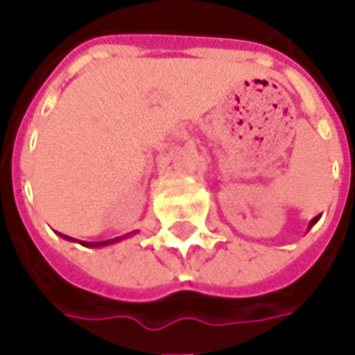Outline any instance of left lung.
Segmentation results:
<instances>
[{
  "instance_id": "8db88e82",
  "label": "left lung",
  "mask_w": 355,
  "mask_h": 355,
  "mask_svg": "<svg viewBox=\"0 0 355 355\" xmlns=\"http://www.w3.org/2000/svg\"><path fill=\"white\" fill-rule=\"evenodd\" d=\"M316 221H318V217H314V219H312V223H310V225H314V223H316Z\"/></svg>"
}]
</instances>
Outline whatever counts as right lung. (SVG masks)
<instances>
[{"label": "right lung", "instance_id": "obj_1", "mask_svg": "<svg viewBox=\"0 0 355 355\" xmlns=\"http://www.w3.org/2000/svg\"><path fill=\"white\" fill-rule=\"evenodd\" d=\"M64 239H71V237H67V235H62ZM112 241H118V239H112ZM112 241H104V243H83V245H92V247H101V245H108V243H112Z\"/></svg>", "mask_w": 355, "mask_h": 355}]
</instances>
